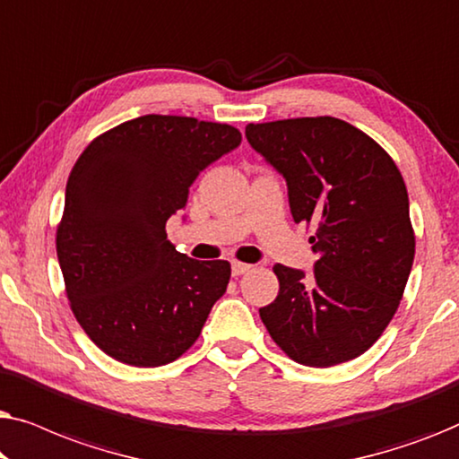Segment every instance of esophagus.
<instances>
[{
	"label": "esophagus",
	"instance_id": "34e87169",
	"mask_svg": "<svg viewBox=\"0 0 459 459\" xmlns=\"http://www.w3.org/2000/svg\"><path fill=\"white\" fill-rule=\"evenodd\" d=\"M247 272H250V265H247V263H240V261H234L231 263V275H244Z\"/></svg>",
	"mask_w": 459,
	"mask_h": 459
}]
</instances>
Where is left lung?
I'll use <instances>...</instances> for the list:
<instances>
[{"mask_svg": "<svg viewBox=\"0 0 459 459\" xmlns=\"http://www.w3.org/2000/svg\"><path fill=\"white\" fill-rule=\"evenodd\" d=\"M247 140L284 175L294 221L316 228L313 273L275 265L280 292L259 309L297 363L330 368L382 336L410 278L416 236L405 181L386 150L334 117L250 123Z\"/></svg>", "mask_w": 459, "mask_h": 459, "instance_id": "1", "label": "left lung"}]
</instances>
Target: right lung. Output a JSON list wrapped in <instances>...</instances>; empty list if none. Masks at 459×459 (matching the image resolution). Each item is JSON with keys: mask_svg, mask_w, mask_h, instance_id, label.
Masks as SVG:
<instances>
[{"mask_svg": "<svg viewBox=\"0 0 459 459\" xmlns=\"http://www.w3.org/2000/svg\"><path fill=\"white\" fill-rule=\"evenodd\" d=\"M240 142L231 125L146 115L98 135L74 162L56 253L74 317L112 359L159 368L196 342L231 267L178 253L165 225Z\"/></svg>", "mask_w": 459, "mask_h": 459, "instance_id": "1", "label": "right lung"}]
</instances>
